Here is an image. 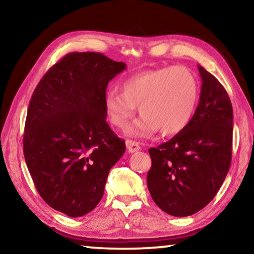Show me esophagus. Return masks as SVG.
<instances>
[{
    "label": "esophagus",
    "instance_id": "esophagus-1",
    "mask_svg": "<svg viewBox=\"0 0 254 254\" xmlns=\"http://www.w3.org/2000/svg\"><path fill=\"white\" fill-rule=\"evenodd\" d=\"M126 145H127L128 151H129V152H136V151H138V150H140V149H141L140 144H138L137 142H135V141L128 140V141L126 142Z\"/></svg>",
    "mask_w": 254,
    "mask_h": 254
}]
</instances>
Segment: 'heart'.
Masks as SVG:
<instances>
[{
  "mask_svg": "<svg viewBox=\"0 0 254 254\" xmlns=\"http://www.w3.org/2000/svg\"><path fill=\"white\" fill-rule=\"evenodd\" d=\"M200 98L199 82L185 67H163L127 77L121 92L110 90L104 99L110 123L125 130L136 113L142 117L129 129L131 136H164L183 131L192 121Z\"/></svg>",
  "mask_w": 254,
  "mask_h": 254,
  "instance_id": "1",
  "label": "heart"
}]
</instances>
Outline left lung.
<instances>
[{
    "mask_svg": "<svg viewBox=\"0 0 254 254\" xmlns=\"http://www.w3.org/2000/svg\"><path fill=\"white\" fill-rule=\"evenodd\" d=\"M200 100L194 117L171 140L149 149L147 185L155 203L176 217L206 207L223 184L231 163L234 113L223 85L197 65Z\"/></svg>",
    "mask_w": 254,
    "mask_h": 254,
    "instance_id": "8db88e82",
    "label": "left lung"
}]
</instances>
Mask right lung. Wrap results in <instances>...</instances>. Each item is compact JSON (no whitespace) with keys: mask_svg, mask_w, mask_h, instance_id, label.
<instances>
[{"mask_svg":"<svg viewBox=\"0 0 254 254\" xmlns=\"http://www.w3.org/2000/svg\"><path fill=\"white\" fill-rule=\"evenodd\" d=\"M125 69L126 64L102 53H69L31 97L24 157L40 196L67 216L95 209L111 168L126 150L104 107L107 84Z\"/></svg>","mask_w":254,"mask_h":254,"instance_id":"1","label":"right lung"}]
</instances>
